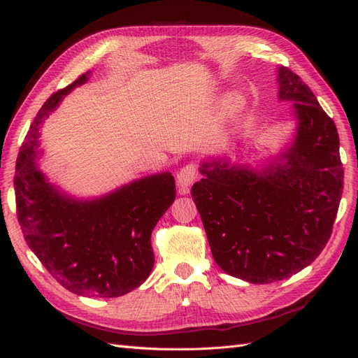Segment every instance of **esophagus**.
I'll return each mask as SVG.
<instances>
[{
  "instance_id": "obj_1",
  "label": "esophagus",
  "mask_w": 358,
  "mask_h": 358,
  "mask_svg": "<svg viewBox=\"0 0 358 358\" xmlns=\"http://www.w3.org/2000/svg\"><path fill=\"white\" fill-rule=\"evenodd\" d=\"M199 176H200L199 167H197V164H194V162H191V164L180 169V171L178 173V176H176L179 192L187 194L188 188L199 179Z\"/></svg>"
}]
</instances>
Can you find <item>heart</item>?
Returning a JSON list of instances; mask_svg holds the SVG:
<instances>
[{
	"mask_svg": "<svg viewBox=\"0 0 358 358\" xmlns=\"http://www.w3.org/2000/svg\"><path fill=\"white\" fill-rule=\"evenodd\" d=\"M237 106H239V101H237L236 99H233V100L230 101V107H233V109H236V107H237Z\"/></svg>",
	"mask_w": 358,
	"mask_h": 358,
	"instance_id": "1",
	"label": "heart"
}]
</instances>
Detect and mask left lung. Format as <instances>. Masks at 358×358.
Masks as SVG:
<instances>
[{"label":"left lung","mask_w":358,"mask_h":358,"mask_svg":"<svg viewBox=\"0 0 358 358\" xmlns=\"http://www.w3.org/2000/svg\"><path fill=\"white\" fill-rule=\"evenodd\" d=\"M278 82L297 119L282 162L255 171L212 159L191 188L216 264L251 284L289 278L321 254L343 189L333 119L296 73L279 67Z\"/></svg>","instance_id":"obj_1"}]
</instances>
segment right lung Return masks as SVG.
<instances>
[{"instance_id": "1", "label": "right lung", "mask_w": 358, "mask_h": 358, "mask_svg": "<svg viewBox=\"0 0 358 358\" xmlns=\"http://www.w3.org/2000/svg\"><path fill=\"white\" fill-rule=\"evenodd\" d=\"M82 74L52 94L31 124L16 161V213L27 245L58 282L78 296L110 299L142 285L154 267L150 234L176 199L171 173L134 180L96 200L69 199L37 169L38 127Z\"/></svg>"}]
</instances>
